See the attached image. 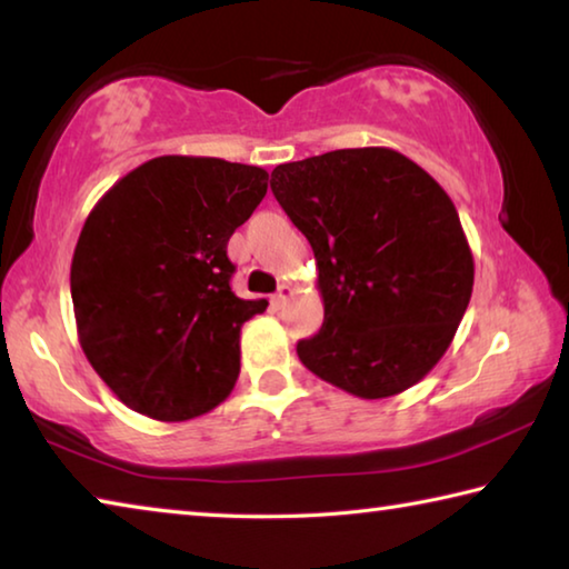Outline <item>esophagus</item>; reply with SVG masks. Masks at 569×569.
I'll use <instances>...</instances> for the list:
<instances>
[{
    "instance_id": "esophagus-1",
    "label": "esophagus",
    "mask_w": 569,
    "mask_h": 569,
    "mask_svg": "<svg viewBox=\"0 0 569 569\" xmlns=\"http://www.w3.org/2000/svg\"><path fill=\"white\" fill-rule=\"evenodd\" d=\"M291 293H293V288L288 286V283H281V286H278V293L273 296V303L281 308L288 301V298H291Z\"/></svg>"
}]
</instances>
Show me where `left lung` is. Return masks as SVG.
<instances>
[{
  "instance_id": "1",
  "label": "left lung",
  "mask_w": 569,
  "mask_h": 569,
  "mask_svg": "<svg viewBox=\"0 0 569 569\" xmlns=\"http://www.w3.org/2000/svg\"><path fill=\"white\" fill-rule=\"evenodd\" d=\"M271 190L319 268L323 326L298 341L301 363L359 399L419 383L447 353L475 286L447 190L391 148L283 162Z\"/></svg>"
}]
</instances>
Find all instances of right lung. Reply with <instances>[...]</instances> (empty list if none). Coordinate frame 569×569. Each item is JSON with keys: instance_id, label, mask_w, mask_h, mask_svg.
<instances>
[{"instance_id": "1", "label": "right lung", "mask_w": 569, "mask_h": 569, "mask_svg": "<svg viewBox=\"0 0 569 569\" xmlns=\"http://www.w3.org/2000/svg\"><path fill=\"white\" fill-rule=\"evenodd\" d=\"M266 190L263 168L160 156L90 210L70 268L77 339L124 407L188 421L233 391L240 326L268 301L230 291L226 248Z\"/></svg>"}]
</instances>
